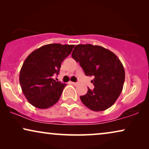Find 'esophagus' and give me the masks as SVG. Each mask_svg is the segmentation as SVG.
<instances>
[{
  "label": "esophagus",
  "instance_id": "esophagus-1",
  "mask_svg": "<svg viewBox=\"0 0 149 149\" xmlns=\"http://www.w3.org/2000/svg\"><path fill=\"white\" fill-rule=\"evenodd\" d=\"M71 84L74 85H78V83H76V82H70Z\"/></svg>",
  "mask_w": 149,
  "mask_h": 149
}]
</instances>
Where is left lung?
<instances>
[{
    "label": "left lung",
    "instance_id": "obj_1",
    "mask_svg": "<svg viewBox=\"0 0 149 149\" xmlns=\"http://www.w3.org/2000/svg\"><path fill=\"white\" fill-rule=\"evenodd\" d=\"M72 58L79 62L86 76H93L94 88L80 96L83 104L93 111H105L113 106L123 89L125 70L117 56L99 45H77Z\"/></svg>",
    "mask_w": 149,
    "mask_h": 149
}]
</instances>
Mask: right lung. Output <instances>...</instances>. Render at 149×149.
<instances>
[{
	"label": "right lung",
	"mask_w": 149,
	"mask_h": 149,
	"mask_svg": "<svg viewBox=\"0 0 149 149\" xmlns=\"http://www.w3.org/2000/svg\"><path fill=\"white\" fill-rule=\"evenodd\" d=\"M74 45L49 44L34 50L24 61L19 83L26 98L34 107L48 109L59 100L66 84L53 79Z\"/></svg>",
	"instance_id": "1"
}]
</instances>
